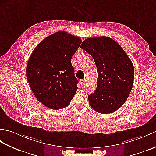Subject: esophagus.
I'll list each match as a JSON object with an SVG mask.
<instances>
[{"label": "esophagus", "instance_id": "34e87169", "mask_svg": "<svg viewBox=\"0 0 156 156\" xmlns=\"http://www.w3.org/2000/svg\"><path fill=\"white\" fill-rule=\"evenodd\" d=\"M86 79H82L80 80V84L82 85H84L86 84Z\"/></svg>", "mask_w": 156, "mask_h": 156}]
</instances>
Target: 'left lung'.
I'll use <instances>...</instances> for the list:
<instances>
[{
    "instance_id": "8db88e82",
    "label": "left lung",
    "mask_w": 156,
    "mask_h": 156,
    "mask_svg": "<svg viewBox=\"0 0 156 156\" xmlns=\"http://www.w3.org/2000/svg\"><path fill=\"white\" fill-rule=\"evenodd\" d=\"M80 48L92 56L98 70L97 88L88 96L90 106L100 114L113 113L125 103L132 90V61L118 42L107 37L87 38Z\"/></svg>"
}]
</instances>
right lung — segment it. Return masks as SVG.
Instances as JSON below:
<instances>
[{"label": "right lung", "mask_w": 156, "mask_h": 156, "mask_svg": "<svg viewBox=\"0 0 156 156\" xmlns=\"http://www.w3.org/2000/svg\"><path fill=\"white\" fill-rule=\"evenodd\" d=\"M81 39L64 31L48 36L39 43L29 58L27 78L39 102L52 110L68 106L78 89L72 56Z\"/></svg>", "instance_id": "1"}]
</instances>
